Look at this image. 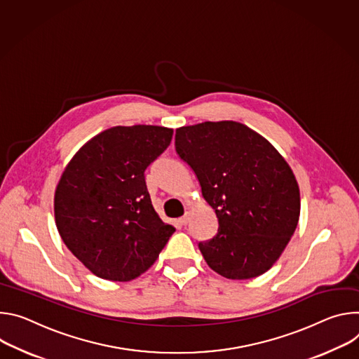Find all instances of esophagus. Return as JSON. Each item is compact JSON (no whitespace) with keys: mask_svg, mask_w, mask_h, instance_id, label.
<instances>
[{"mask_svg":"<svg viewBox=\"0 0 359 359\" xmlns=\"http://www.w3.org/2000/svg\"><path fill=\"white\" fill-rule=\"evenodd\" d=\"M188 221H189V214H188V212H187L184 217H181V218L178 219V222H180L181 225H187Z\"/></svg>","mask_w":359,"mask_h":359,"instance_id":"obj_1","label":"esophagus"}]
</instances>
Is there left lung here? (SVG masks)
I'll list each match as a JSON object with an SVG mask.
<instances>
[{"mask_svg":"<svg viewBox=\"0 0 359 359\" xmlns=\"http://www.w3.org/2000/svg\"><path fill=\"white\" fill-rule=\"evenodd\" d=\"M178 155L194 170L218 232L200 243L208 266L228 280L266 272L298 225L301 196L285 158L236 121H205L175 131Z\"/></svg>","mask_w":359,"mask_h":359,"instance_id":"8db88e82","label":"left lung"}]
</instances>
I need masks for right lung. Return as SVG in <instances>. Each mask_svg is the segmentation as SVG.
I'll use <instances>...</instances> for the list:
<instances>
[{
    "instance_id": "right-lung-1",
    "label": "right lung",
    "mask_w": 359,
    "mask_h": 359,
    "mask_svg": "<svg viewBox=\"0 0 359 359\" xmlns=\"http://www.w3.org/2000/svg\"><path fill=\"white\" fill-rule=\"evenodd\" d=\"M172 128H108L79 148L54 195L67 248L94 275L131 281L158 258L175 228L155 212L144 172L172 140Z\"/></svg>"
}]
</instances>
